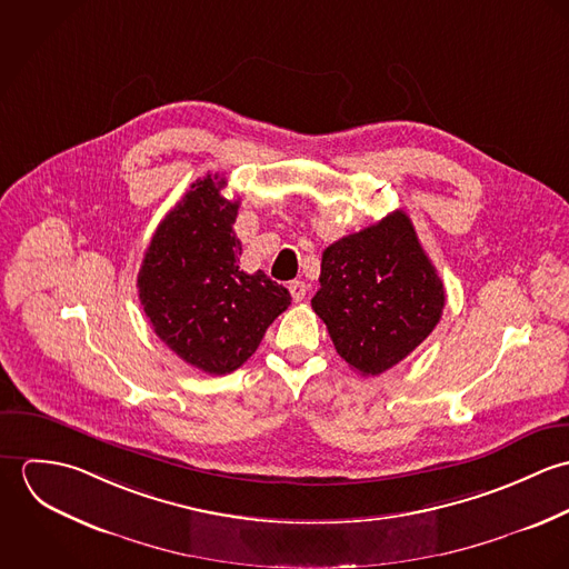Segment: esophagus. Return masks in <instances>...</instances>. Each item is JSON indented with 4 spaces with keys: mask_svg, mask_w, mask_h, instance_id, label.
Here are the masks:
<instances>
[{
    "mask_svg": "<svg viewBox=\"0 0 569 569\" xmlns=\"http://www.w3.org/2000/svg\"><path fill=\"white\" fill-rule=\"evenodd\" d=\"M289 293H291L293 302L305 300V296H307V282H302V280H293V282L289 284Z\"/></svg>",
    "mask_w": 569,
    "mask_h": 569,
    "instance_id": "1",
    "label": "esophagus"
}]
</instances>
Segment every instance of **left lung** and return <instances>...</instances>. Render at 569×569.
<instances>
[{"mask_svg":"<svg viewBox=\"0 0 569 569\" xmlns=\"http://www.w3.org/2000/svg\"><path fill=\"white\" fill-rule=\"evenodd\" d=\"M442 280L403 210L328 244L311 300L337 355L377 377L420 346L440 322Z\"/></svg>","mask_w":569,"mask_h":569,"instance_id":"obj_1","label":"left lung"}]
</instances>
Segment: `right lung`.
Here are the masks:
<instances>
[{
	"label": "right lung",
	"mask_w": 569,
	"mask_h": 569,
	"mask_svg": "<svg viewBox=\"0 0 569 569\" xmlns=\"http://www.w3.org/2000/svg\"><path fill=\"white\" fill-rule=\"evenodd\" d=\"M226 179H197L163 217L138 273L144 313L163 343L186 363L228 375L256 352L264 330L291 305L289 291L239 269L243 251L232 226L239 199Z\"/></svg>",
	"instance_id": "right-lung-1"
}]
</instances>
